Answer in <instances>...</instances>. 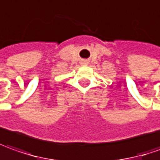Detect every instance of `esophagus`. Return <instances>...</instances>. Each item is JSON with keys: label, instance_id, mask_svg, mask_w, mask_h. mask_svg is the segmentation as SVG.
I'll use <instances>...</instances> for the list:
<instances>
[{"label": "esophagus", "instance_id": "obj_1", "mask_svg": "<svg viewBox=\"0 0 160 160\" xmlns=\"http://www.w3.org/2000/svg\"><path fill=\"white\" fill-rule=\"evenodd\" d=\"M87 63H88L87 61H83V64H87Z\"/></svg>", "mask_w": 160, "mask_h": 160}]
</instances>
